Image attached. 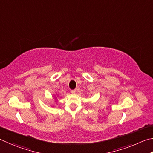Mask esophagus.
<instances>
[{
  "mask_svg": "<svg viewBox=\"0 0 153 153\" xmlns=\"http://www.w3.org/2000/svg\"><path fill=\"white\" fill-rule=\"evenodd\" d=\"M71 93H72V94H74V93H76V90H71Z\"/></svg>",
  "mask_w": 153,
  "mask_h": 153,
  "instance_id": "34e87169",
  "label": "esophagus"
}]
</instances>
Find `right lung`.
<instances>
[{"label":"right lung","mask_w":153,"mask_h":153,"mask_svg":"<svg viewBox=\"0 0 153 153\" xmlns=\"http://www.w3.org/2000/svg\"><path fill=\"white\" fill-rule=\"evenodd\" d=\"M55 100H57V98H56V97H55Z\"/></svg>","instance_id":"right-lung-1"}]
</instances>
